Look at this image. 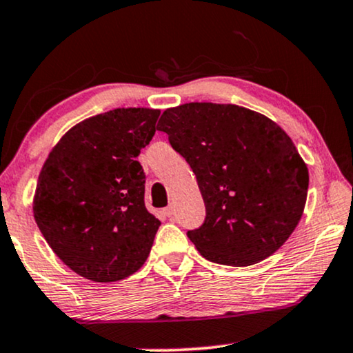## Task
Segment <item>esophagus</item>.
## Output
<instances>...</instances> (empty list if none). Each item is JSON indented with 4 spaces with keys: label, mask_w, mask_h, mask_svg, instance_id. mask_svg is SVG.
I'll list each match as a JSON object with an SVG mask.
<instances>
[{
    "label": "esophagus",
    "mask_w": 353,
    "mask_h": 353,
    "mask_svg": "<svg viewBox=\"0 0 353 353\" xmlns=\"http://www.w3.org/2000/svg\"><path fill=\"white\" fill-rule=\"evenodd\" d=\"M164 215H166L168 218H172L174 216V213H176V210H174V207H172V205H169V207L168 208H164Z\"/></svg>",
    "instance_id": "obj_1"
}]
</instances>
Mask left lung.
<instances>
[{
  "label": "left lung",
  "instance_id": "8db88e82",
  "mask_svg": "<svg viewBox=\"0 0 353 353\" xmlns=\"http://www.w3.org/2000/svg\"><path fill=\"white\" fill-rule=\"evenodd\" d=\"M158 130L197 177L207 216L187 236L205 259L246 267L283 246L310 174L282 127L246 107L189 102L164 110Z\"/></svg>",
  "mask_w": 353,
  "mask_h": 353
}]
</instances>
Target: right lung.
I'll list each match as a JSON object with an SVG mask.
<instances>
[{
	"label": "right lung",
	"mask_w": 353,
	"mask_h": 353,
	"mask_svg": "<svg viewBox=\"0 0 353 353\" xmlns=\"http://www.w3.org/2000/svg\"><path fill=\"white\" fill-rule=\"evenodd\" d=\"M158 109L128 107L70 128L39 174L34 218L71 270L92 282L127 279L148 259L161 221L145 207L137 161L156 132Z\"/></svg>",
	"instance_id": "1"
}]
</instances>
